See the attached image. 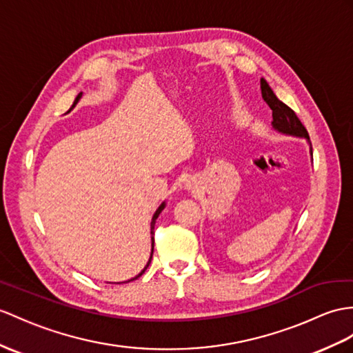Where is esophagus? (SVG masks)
<instances>
[{"label":"esophagus","mask_w":353,"mask_h":353,"mask_svg":"<svg viewBox=\"0 0 353 353\" xmlns=\"http://www.w3.org/2000/svg\"><path fill=\"white\" fill-rule=\"evenodd\" d=\"M185 185H187V188H193V187H194L192 181H187V184H185Z\"/></svg>","instance_id":"34e87169"}]
</instances>
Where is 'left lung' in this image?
Returning <instances> with one entry per match:
<instances>
[{"label":"left lung","instance_id":"obj_1","mask_svg":"<svg viewBox=\"0 0 353 353\" xmlns=\"http://www.w3.org/2000/svg\"><path fill=\"white\" fill-rule=\"evenodd\" d=\"M261 91H262V99L268 103V106L272 110V128L276 132L281 134H288V136H296V137H303V139L307 141V143L310 145V156L313 161V150H312V143H310V137H308V133L305 130V127L303 123L299 121V118L296 114L292 110L288 105H285L281 100L277 99L276 94L271 90L263 77L261 79Z\"/></svg>","mask_w":353,"mask_h":353}]
</instances>
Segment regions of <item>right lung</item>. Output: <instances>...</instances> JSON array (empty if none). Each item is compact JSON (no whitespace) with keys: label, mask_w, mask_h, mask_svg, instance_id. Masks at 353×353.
Wrapping results in <instances>:
<instances>
[{"label":"right lung","mask_w":353,"mask_h":353,"mask_svg":"<svg viewBox=\"0 0 353 353\" xmlns=\"http://www.w3.org/2000/svg\"><path fill=\"white\" fill-rule=\"evenodd\" d=\"M81 97H82V92L77 94V97H76V100H74V103H73V106H72V108H74V106L77 105V101L81 100ZM165 206H166V202H161V205L159 206L157 211L154 212V216H152V219H151V254H150V259H148L147 265H145V268H143V270H142L139 274H137L136 277H133V279H130V280H127V281H124V283H128V281H133V280H136V279H139V277L142 276V274H143L145 271H147L148 266H150V263H151V259H152V253H154V226H156V220L159 219L160 212H161L163 210H165Z\"/></svg>","instance_id":"1"}]
</instances>
